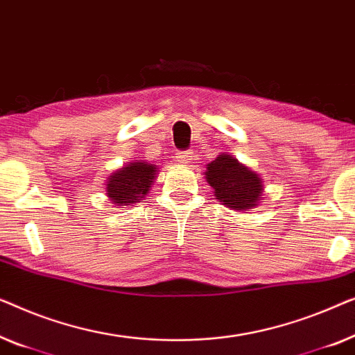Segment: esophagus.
<instances>
[{"mask_svg":"<svg viewBox=\"0 0 355 355\" xmlns=\"http://www.w3.org/2000/svg\"><path fill=\"white\" fill-rule=\"evenodd\" d=\"M177 159L180 164H183V166H187V164H189L193 161V153L191 151H180L177 154Z\"/></svg>","mask_w":355,"mask_h":355,"instance_id":"34e87169","label":"esophagus"}]
</instances>
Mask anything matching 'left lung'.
<instances>
[{
  "label": "left lung",
  "mask_w": 355,
  "mask_h": 355,
  "mask_svg": "<svg viewBox=\"0 0 355 355\" xmlns=\"http://www.w3.org/2000/svg\"><path fill=\"white\" fill-rule=\"evenodd\" d=\"M206 182L214 189V196L232 211L244 212L262 202V177L244 166L232 154H218L204 172Z\"/></svg>",
  "instance_id": "obj_1"
}]
</instances>
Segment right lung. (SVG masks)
I'll use <instances>...</instances> for the list:
<instances>
[{"label": "right lung", "instance_id": "1", "mask_svg": "<svg viewBox=\"0 0 355 355\" xmlns=\"http://www.w3.org/2000/svg\"><path fill=\"white\" fill-rule=\"evenodd\" d=\"M157 166L144 161L128 162L106 180V196L114 206H133L141 202L157 177Z\"/></svg>", "mask_w": 355, "mask_h": 355}]
</instances>
